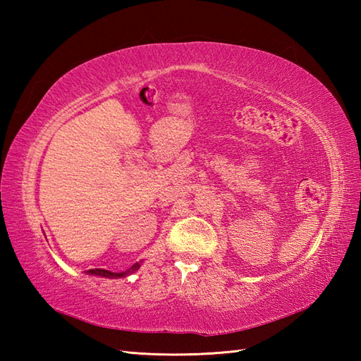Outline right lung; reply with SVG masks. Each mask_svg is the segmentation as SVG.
<instances>
[{
  "label": "right lung",
  "mask_w": 361,
  "mask_h": 361,
  "mask_svg": "<svg viewBox=\"0 0 361 361\" xmlns=\"http://www.w3.org/2000/svg\"><path fill=\"white\" fill-rule=\"evenodd\" d=\"M140 262H136L135 265H132L128 268V270L122 271V273H113V271H109V270H102V268H93V270H88L87 273L90 274H96V276H104V278H111V279H116V278H122V276H127L130 273L136 271L137 268H140Z\"/></svg>",
  "instance_id": "right-lung-1"
}]
</instances>
